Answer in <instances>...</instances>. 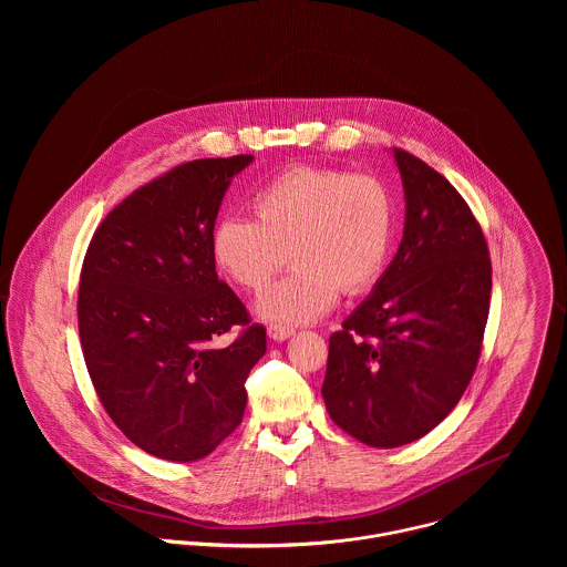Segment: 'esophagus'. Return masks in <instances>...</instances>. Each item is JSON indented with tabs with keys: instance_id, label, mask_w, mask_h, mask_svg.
I'll use <instances>...</instances> for the list:
<instances>
[{
	"instance_id": "esophagus-1",
	"label": "esophagus",
	"mask_w": 567,
	"mask_h": 567,
	"mask_svg": "<svg viewBox=\"0 0 567 567\" xmlns=\"http://www.w3.org/2000/svg\"><path fill=\"white\" fill-rule=\"evenodd\" d=\"M292 333H295L292 327H284V324H270V327H268V336H270L272 340H277V342L288 340Z\"/></svg>"
}]
</instances>
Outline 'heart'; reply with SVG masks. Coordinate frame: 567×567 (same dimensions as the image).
Instances as JSON below:
<instances>
[{"instance_id": "heart-1", "label": "heart", "mask_w": 567, "mask_h": 567, "mask_svg": "<svg viewBox=\"0 0 567 567\" xmlns=\"http://www.w3.org/2000/svg\"><path fill=\"white\" fill-rule=\"evenodd\" d=\"M252 218L225 216L212 231L216 266L243 290L261 292L290 259L297 268L257 301L268 323H312L344 292L382 275L393 243V198L373 174L299 165L252 198Z\"/></svg>"}]
</instances>
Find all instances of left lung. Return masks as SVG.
<instances>
[{"label": "left lung", "mask_w": 567, "mask_h": 567, "mask_svg": "<svg viewBox=\"0 0 567 567\" xmlns=\"http://www.w3.org/2000/svg\"><path fill=\"white\" fill-rule=\"evenodd\" d=\"M404 238L371 295L329 336V416L371 447H400L436 427L463 398L483 349L491 259L454 185L395 148Z\"/></svg>", "instance_id": "8db88e82"}]
</instances>
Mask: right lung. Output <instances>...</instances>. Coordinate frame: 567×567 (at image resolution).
Masks as SVG:
<instances>
[{
    "label": "right lung",
    "mask_w": 567,
    "mask_h": 567,
    "mask_svg": "<svg viewBox=\"0 0 567 567\" xmlns=\"http://www.w3.org/2000/svg\"><path fill=\"white\" fill-rule=\"evenodd\" d=\"M252 155L198 159L124 198L82 261L79 331L93 389L144 452L192 463L243 421L244 382L266 353V329L218 279L212 231ZM245 327L231 346L217 338Z\"/></svg>",
    "instance_id": "add662e5"
}]
</instances>
